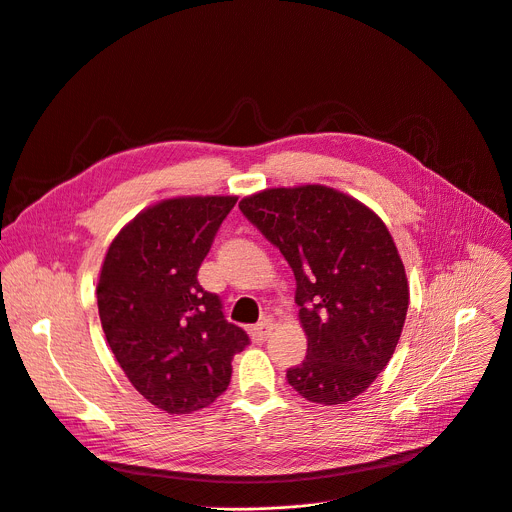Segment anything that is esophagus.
I'll return each mask as SVG.
<instances>
[{
	"instance_id": "esophagus-1",
	"label": "esophagus",
	"mask_w": 512,
	"mask_h": 512,
	"mask_svg": "<svg viewBox=\"0 0 512 512\" xmlns=\"http://www.w3.org/2000/svg\"><path fill=\"white\" fill-rule=\"evenodd\" d=\"M271 329H274V323H271V321H263V323L251 327V329H249V335H251V339H253L255 344H263L265 339L269 337Z\"/></svg>"
}]
</instances>
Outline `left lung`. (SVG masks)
Segmentation results:
<instances>
[{
    "label": "left lung",
    "instance_id": "left-lung-1",
    "mask_svg": "<svg viewBox=\"0 0 512 512\" xmlns=\"http://www.w3.org/2000/svg\"><path fill=\"white\" fill-rule=\"evenodd\" d=\"M238 208L294 271L306 358L288 383L313 403L352 401L391 360L410 304L389 228L356 197L317 183L263 189Z\"/></svg>",
    "mask_w": 512,
    "mask_h": 512
}]
</instances>
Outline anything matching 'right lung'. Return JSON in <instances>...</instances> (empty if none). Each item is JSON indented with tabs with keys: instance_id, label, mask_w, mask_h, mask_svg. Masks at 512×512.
I'll return each instance as SVG.
<instances>
[{
	"instance_id": "add662e5",
	"label": "right lung",
	"mask_w": 512,
	"mask_h": 512,
	"mask_svg": "<svg viewBox=\"0 0 512 512\" xmlns=\"http://www.w3.org/2000/svg\"><path fill=\"white\" fill-rule=\"evenodd\" d=\"M236 195H179L129 220L100 265L96 300L125 377L170 416L203 410L220 397L232 358L249 335L222 315L197 269Z\"/></svg>"
}]
</instances>
